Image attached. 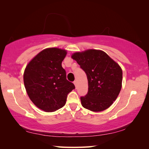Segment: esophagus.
I'll list each match as a JSON object with an SVG mask.
<instances>
[{"label": "esophagus", "instance_id": "34e87169", "mask_svg": "<svg viewBox=\"0 0 149 149\" xmlns=\"http://www.w3.org/2000/svg\"><path fill=\"white\" fill-rule=\"evenodd\" d=\"M74 84L75 85V87H77V81H74Z\"/></svg>", "mask_w": 149, "mask_h": 149}]
</instances>
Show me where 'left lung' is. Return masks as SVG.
<instances>
[{
    "mask_svg": "<svg viewBox=\"0 0 149 149\" xmlns=\"http://www.w3.org/2000/svg\"><path fill=\"white\" fill-rule=\"evenodd\" d=\"M87 76L88 93L81 97L83 107L92 112L109 108L117 99L122 86L120 65L100 50L88 49L72 54Z\"/></svg>",
    "mask_w": 149,
    "mask_h": 149,
    "instance_id": "obj_1",
    "label": "left lung"
}]
</instances>
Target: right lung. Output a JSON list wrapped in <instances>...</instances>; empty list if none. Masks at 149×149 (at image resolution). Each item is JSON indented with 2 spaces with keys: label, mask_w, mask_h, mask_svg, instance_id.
I'll list each match as a JSON object with an SVG mask.
<instances>
[{
  "label": "right lung",
  "mask_w": 149,
  "mask_h": 149,
  "mask_svg": "<svg viewBox=\"0 0 149 149\" xmlns=\"http://www.w3.org/2000/svg\"><path fill=\"white\" fill-rule=\"evenodd\" d=\"M67 50L47 48L41 50L26 65L24 82L30 100L39 109L54 112L64 107L68 94L75 85L66 79L62 62Z\"/></svg>",
  "instance_id": "1"
}]
</instances>
